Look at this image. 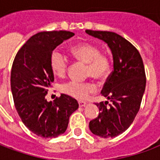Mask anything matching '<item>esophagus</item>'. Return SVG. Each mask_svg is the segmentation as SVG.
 <instances>
[{"mask_svg": "<svg viewBox=\"0 0 160 160\" xmlns=\"http://www.w3.org/2000/svg\"><path fill=\"white\" fill-rule=\"evenodd\" d=\"M79 105H80V107H84V106L87 105V103L84 102V101H79Z\"/></svg>", "mask_w": 160, "mask_h": 160, "instance_id": "34e87169", "label": "esophagus"}]
</instances>
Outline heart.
<instances>
[{"label":"heart","mask_w":160,"mask_h":160,"mask_svg":"<svg viewBox=\"0 0 160 160\" xmlns=\"http://www.w3.org/2000/svg\"><path fill=\"white\" fill-rule=\"evenodd\" d=\"M71 52L77 59L87 63V74L98 80L104 79L111 71V60L109 55L101 53L100 48L90 42H80L71 48ZM49 65L55 75L62 77L65 75L68 61L66 56L58 49L53 50L49 57ZM96 91L93 83L89 81L70 80L61 86V92L70 97L84 99Z\"/></svg>","instance_id":"1"}]
</instances>
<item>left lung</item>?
<instances>
[{
	"mask_svg": "<svg viewBox=\"0 0 160 160\" xmlns=\"http://www.w3.org/2000/svg\"><path fill=\"white\" fill-rule=\"evenodd\" d=\"M86 32L105 42L113 56L114 70L101 94L111 101L96 104L99 114L90 121L92 133L102 138L116 137L127 130L141 107L146 88V73L140 53L131 42L112 32L87 30Z\"/></svg>",
	"mask_w": 160,
	"mask_h": 160,
	"instance_id": "8db88e82",
	"label": "left lung"
}]
</instances>
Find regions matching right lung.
<instances>
[{
	"instance_id": "obj_1",
	"label": "right lung",
	"mask_w": 160,
	"mask_h": 160,
	"mask_svg": "<svg viewBox=\"0 0 160 160\" xmlns=\"http://www.w3.org/2000/svg\"><path fill=\"white\" fill-rule=\"evenodd\" d=\"M73 35L67 31L37 33L20 48L12 62L11 90L16 110L26 128L40 137L63 134L69 117L79 108L76 99L66 94L50 102L45 98L54 81L50 55Z\"/></svg>"
}]
</instances>
